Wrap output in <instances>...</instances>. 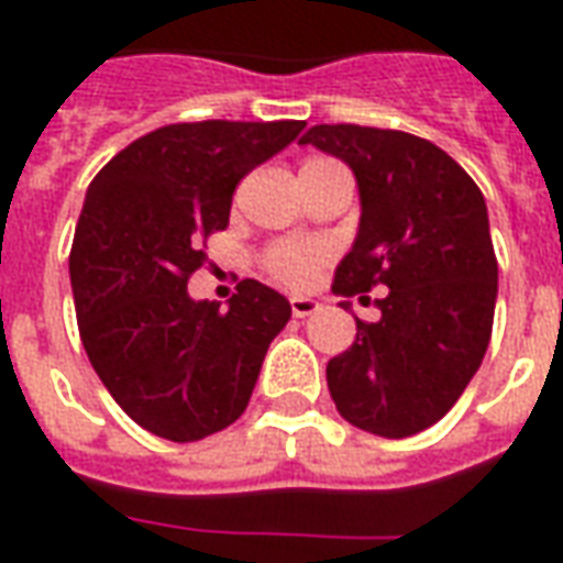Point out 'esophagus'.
<instances>
[{"instance_id":"obj_1","label":"esophagus","mask_w":563,"mask_h":563,"mask_svg":"<svg viewBox=\"0 0 563 563\" xmlns=\"http://www.w3.org/2000/svg\"><path fill=\"white\" fill-rule=\"evenodd\" d=\"M317 310H319L317 298H292V317H298V319L313 317Z\"/></svg>"}]
</instances>
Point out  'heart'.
<instances>
[{"label":"heart","instance_id":"obj_1","mask_svg":"<svg viewBox=\"0 0 563 563\" xmlns=\"http://www.w3.org/2000/svg\"><path fill=\"white\" fill-rule=\"evenodd\" d=\"M317 165H331L329 159H307L301 168H317ZM322 262V250L313 244H277L268 253V271L286 286H305L313 271Z\"/></svg>","mask_w":563,"mask_h":563}]
</instances>
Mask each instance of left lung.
I'll list each match as a JSON object with an SVG mask.
<instances>
[{"mask_svg":"<svg viewBox=\"0 0 563 563\" xmlns=\"http://www.w3.org/2000/svg\"><path fill=\"white\" fill-rule=\"evenodd\" d=\"M350 165L358 232L331 292L377 298L355 343L325 367L338 413L367 434H419L440 422L483 365L497 301V258L479 186L449 153L407 132L313 126L301 135ZM353 307V301H341Z\"/></svg>","mask_w":563,"mask_h":563,"instance_id":"obj_1","label":"left lung"}]
</instances>
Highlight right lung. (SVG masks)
Instances as JSON below:
<instances>
[{"label":"right lung","mask_w":563,"mask_h":563,"mask_svg":"<svg viewBox=\"0 0 563 563\" xmlns=\"http://www.w3.org/2000/svg\"><path fill=\"white\" fill-rule=\"evenodd\" d=\"M301 120L177 123L96 174L68 274L90 365L150 434L192 443L244 413L271 341L292 317L277 289L238 283L229 310L196 301L201 238L229 225L238 180L289 147Z\"/></svg>","instance_id":"add662e5"}]
</instances>
